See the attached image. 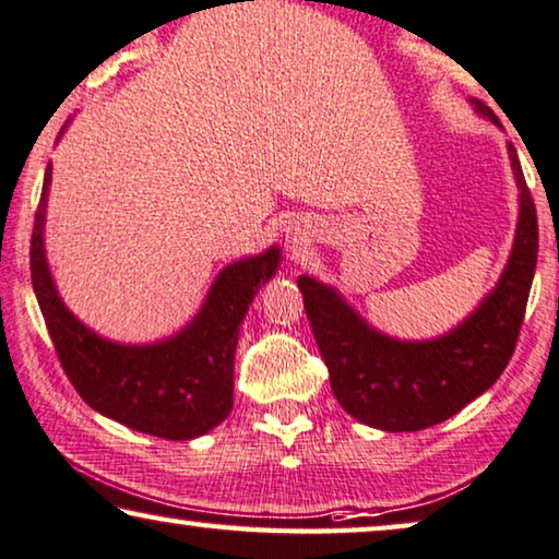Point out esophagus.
Returning <instances> with one entry per match:
<instances>
[{"label": "esophagus", "instance_id": "34e87169", "mask_svg": "<svg viewBox=\"0 0 559 559\" xmlns=\"http://www.w3.org/2000/svg\"><path fill=\"white\" fill-rule=\"evenodd\" d=\"M287 241L293 247H297V245H302V241H307V231L302 229V226H293V229H287Z\"/></svg>", "mask_w": 559, "mask_h": 559}]
</instances>
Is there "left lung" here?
Instances as JSON below:
<instances>
[{
	"instance_id": "8db88e82",
	"label": "left lung",
	"mask_w": 559,
	"mask_h": 559,
	"mask_svg": "<svg viewBox=\"0 0 559 559\" xmlns=\"http://www.w3.org/2000/svg\"><path fill=\"white\" fill-rule=\"evenodd\" d=\"M476 112L499 126L489 105ZM520 189L514 247L497 287L451 333L433 340H395L370 328L333 287L297 280L320 355L340 406L380 431H420L459 414L497 383L512 358L537 266V212L514 145H507Z\"/></svg>"
}]
</instances>
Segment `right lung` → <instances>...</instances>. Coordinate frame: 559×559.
Listing matches in <instances>:
<instances>
[{"instance_id":"add662e5","label":"right lung","mask_w":559,"mask_h":559,"mask_svg":"<svg viewBox=\"0 0 559 559\" xmlns=\"http://www.w3.org/2000/svg\"><path fill=\"white\" fill-rule=\"evenodd\" d=\"M50 181L52 166H47L32 229L29 270L64 376L87 406L133 431L168 441H189L212 431L234 406L239 325L254 295L277 272L280 247L224 266L199 314L181 333L153 345H120L85 328L55 287L45 257Z\"/></svg>"}]
</instances>
